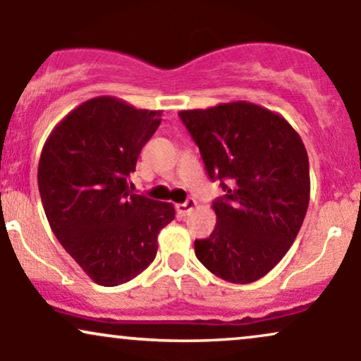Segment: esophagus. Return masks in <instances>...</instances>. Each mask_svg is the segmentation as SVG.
Segmentation results:
<instances>
[{
  "mask_svg": "<svg viewBox=\"0 0 361 361\" xmlns=\"http://www.w3.org/2000/svg\"><path fill=\"white\" fill-rule=\"evenodd\" d=\"M197 207V200H193V198H188V200L183 202V204H178L176 205V210L180 215H188L192 210Z\"/></svg>",
  "mask_w": 361,
  "mask_h": 361,
  "instance_id": "34e87169",
  "label": "esophagus"
}]
</instances>
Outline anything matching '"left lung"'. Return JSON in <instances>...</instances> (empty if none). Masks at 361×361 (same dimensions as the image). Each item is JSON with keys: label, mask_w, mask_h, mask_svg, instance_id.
Here are the masks:
<instances>
[{"label": "left lung", "mask_w": 361, "mask_h": 361, "mask_svg": "<svg viewBox=\"0 0 361 361\" xmlns=\"http://www.w3.org/2000/svg\"><path fill=\"white\" fill-rule=\"evenodd\" d=\"M180 118L226 192L212 205L215 229L195 241V255L231 283L259 280L287 255L307 212L304 142L281 115L250 102L183 110Z\"/></svg>", "instance_id": "obj_1"}]
</instances>
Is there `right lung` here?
I'll return each mask as SVG.
<instances>
[{"label": "right lung", "mask_w": 361, "mask_h": 361, "mask_svg": "<svg viewBox=\"0 0 361 361\" xmlns=\"http://www.w3.org/2000/svg\"><path fill=\"white\" fill-rule=\"evenodd\" d=\"M161 110L115 97L81 103L54 127L39 161V192L52 233L91 280L126 283L156 258L157 234L175 207L130 193L144 144Z\"/></svg>", "instance_id": "right-lung-1"}]
</instances>
